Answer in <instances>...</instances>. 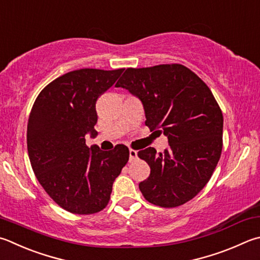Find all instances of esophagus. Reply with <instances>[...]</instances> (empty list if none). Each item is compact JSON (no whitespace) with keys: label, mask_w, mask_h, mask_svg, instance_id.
<instances>
[{"label":"esophagus","mask_w":260,"mask_h":260,"mask_svg":"<svg viewBox=\"0 0 260 260\" xmlns=\"http://www.w3.org/2000/svg\"><path fill=\"white\" fill-rule=\"evenodd\" d=\"M138 158V151H135L133 149H129V160L132 161V160H134Z\"/></svg>","instance_id":"esophagus-1"}]
</instances>
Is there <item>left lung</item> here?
Returning <instances> with one entry per match:
<instances>
[{
  "label": "left lung",
  "instance_id": "left-lung-1",
  "mask_svg": "<svg viewBox=\"0 0 260 260\" xmlns=\"http://www.w3.org/2000/svg\"><path fill=\"white\" fill-rule=\"evenodd\" d=\"M117 87L142 102L145 125L169 146L139 151L150 176L139 184L150 204L174 208L193 199L210 179L223 148V114L210 88L185 66L127 68Z\"/></svg>",
  "mask_w": 260,
  "mask_h": 260
}]
</instances>
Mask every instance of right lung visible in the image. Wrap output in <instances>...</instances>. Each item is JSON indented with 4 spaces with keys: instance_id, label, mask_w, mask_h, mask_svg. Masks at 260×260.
Listing matches in <instances>:
<instances>
[{
    "instance_id": "right-lung-1",
    "label": "right lung",
    "mask_w": 260,
    "mask_h": 260,
    "mask_svg": "<svg viewBox=\"0 0 260 260\" xmlns=\"http://www.w3.org/2000/svg\"><path fill=\"white\" fill-rule=\"evenodd\" d=\"M124 69L84 68L54 79L42 89L27 125L28 155L36 178L61 208L95 214L110 200L112 184L128 161L126 145L102 151L88 148L85 135L96 136L95 105Z\"/></svg>"
}]
</instances>
